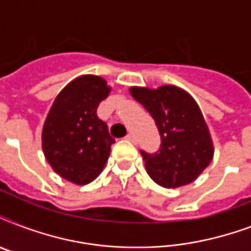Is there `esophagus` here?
Here are the masks:
<instances>
[{"mask_svg":"<svg viewBox=\"0 0 251 251\" xmlns=\"http://www.w3.org/2000/svg\"><path fill=\"white\" fill-rule=\"evenodd\" d=\"M125 138L129 142H131V143H137V141H135V137H134L133 134H127V135H126Z\"/></svg>","mask_w":251,"mask_h":251,"instance_id":"34e87169","label":"esophagus"}]
</instances>
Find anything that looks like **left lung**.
I'll return each instance as SVG.
<instances>
[{"label":"left lung","mask_w":251,"mask_h":251,"mask_svg":"<svg viewBox=\"0 0 251 251\" xmlns=\"http://www.w3.org/2000/svg\"><path fill=\"white\" fill-rule=\"evenodd\" d=\"M130 94L152 116L161 138L157 152L141 151L150 177L168 189L193 182L214 156L212 139L197 101L171 84L156 90L131 87Z\"/></svg>","instance_id":"8db88e82"}]
</instances>
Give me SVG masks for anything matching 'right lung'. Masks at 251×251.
Segmentation results:
<instances>
[{"instance_id": "right-lung-1", "label": "right lung", "mask_w": 251, "mask_h": 251, "mask_svg": "<svg viewBox=\"0 0 251 251\" xmlns=\"http://www.w3.org/2000/svg\"><path fill=\"white\" fill-rule=\"evenodd\" d=\"M110 87L100 76L82 75L57 95L43 126L41 143L53 171L75 185L94 181L114 139L96 114Z\"/></svg>"}]
</instances>
